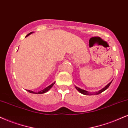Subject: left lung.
I'll return each instance as SVG.
<instances>
[{"instance_id":"left-lung-1","label":"left lung","mask_w":128,"mask_h":128,"mask_svg":"<svg viewBox=\"0 0 128 128\" xmlns=\"http://www.w3.org/2000/svg\"><path fill=\"white\" fill-rule=\"evenodd\" d=\"M112 82V81L111 82H110V83H108V84L106 86H105L103 88H102V90H100V91H98V92H95V93H93V94H91V93H90L89 92H88V91H86V90H84L81 89V88H80L77 87V86H75V88H76V89L77 90H78V91H79V92H81V94H84V95H89V96H91V95H93V94H94V95H95V94H96V95H97V94H100V93H102V92H103L104 91H105L106 90L108 89V86H110V85L111 84Z\"/></svg>"}]
</instances>
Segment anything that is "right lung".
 <instances>
[{"label":"right lung","mask_w":128,"mask_h":128,"mask_svg":"<svg viewBox=\"0 0 128 128\" xmlns=\"http://www.w3.org/2000/svg\"><path fill=\"white\" fill-rule=\"evenodd\" d=\"M32 33H33V32H31L30 33H29V34H27V35L26 36V37H27V36H30V34H32ZM54 84H55V82H53V83H52L51 85H50V86H47V87L45 88L44 89H43V90H41L40 91H38V92H34V91H31V90H26V91H28V92H30V93H32V94H43V93L46 92H47V91H48V90H49L50 88H51L52 87V86H53V85H54Z\"/></svg>","instance_id":"1"}]
</instances>
